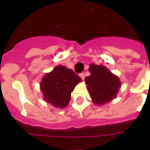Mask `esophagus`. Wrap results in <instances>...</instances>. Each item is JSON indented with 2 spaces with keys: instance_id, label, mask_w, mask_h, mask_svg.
<instances>
[{
  "instance_id": "esophagus-1",
  "label": "esophagus",
  "mask_w": 150,
  "mask_h": 150,
  "mask_svg": "<svg viewBox=\"0 0 150 150\" xmlns=\"http://www.w3.org/2000/svg\"><path fill=\"white\" fill-rule=\"evenodd\" d=\"M79 76H80V77H81V79L83 80V79H85V74H84V73H81V74H79Z\"/></svg>"
}]
</instances>
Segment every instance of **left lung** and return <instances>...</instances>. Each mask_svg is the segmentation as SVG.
Listing matches in <instances>:
<instances>
[{
    "mask_svg": "<svg viewBox=\"0 0 150 150\" xmlns=\"http://www.w3.org/2000/svg\"><path fill=\"white\" fill-rule=\"evenodd\" d=\"M90 76L85 83L94 104L102 106L111 101L117 96L121 88L120 78L104 65L91 64L88 68Z\"/></svg>",
    "mask_w": 150,
    "mask_h": 150,
    "instance_id": "obj_1",
    "label": "left lung"
}]
</instances>
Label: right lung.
<instances>
[{"instance_id":"obj_1","label":"right lung","mask_w":150,"mask_h":150,"mask_svg":"<svg viewBox=\"0 0 150 150\" xmlns=\"http://www.w3.org/2000/svg\"><path fill=\"white\" fill-rule=\"evenodd\" d=\"M81 81V78L73 70L57 65L42 78L40 87L45 101L54 107L63 109L69 104L75 86Z\"/></svg>"}]
</instances>
